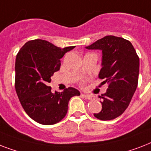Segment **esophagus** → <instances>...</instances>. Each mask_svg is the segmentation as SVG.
<instances>
[{
  "label": "esophagus",
  "instance_id": "esophagus-1",
  "mask_svg": "<svg viewBox=\"0 0 151 151\" xmlns=\"http://www.w3.org/2000/svg\"><path fill=\"white\" fill-rule=\"evenodd\" d=\"M85 99H92V96L91 95H85V94H82L81 95Z\"/></svg>",
  "mask_w": 151,
  "mask_h": 151
}]
</instances>
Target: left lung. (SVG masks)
Wrapping results in <instances>:
<instances>
[{
    "mask_svg": "<svg viewBox=\"0 0 151 151\" xmlns=\"http://www.w3.org/2000/svg\"><path fill=\"white\" fill-rule=\"evenodd\" d=\"M86 48L102 50L99 78L103 84H108L106 93L99 96L102 110L94 116L102 121L114 119L124 112L136 92L139 71L138 55L130 41L112 35L99 39Z\"/></svg>",
    "mask_w": 151,
    "mask_h": 151,
    "instance_id": "left-lung-1",
    "label": "left lung"
}]
</instances>
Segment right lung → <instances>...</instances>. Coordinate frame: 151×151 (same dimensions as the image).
<instances>
[{"instance_id": "obj_1", "label": "right lung", "mask_w": 151, "mask_h": 151, "mask_svg": "<svg viewBox=\"0 0 151 151\" xmlns=\"http://www.w3.org/2000/svg\"><path fill=\"white\" fill-rule=\"evenodd\" d=\"M75 46L58 48L45 40L25 44L15 59V87L25 112L39 124H56L66 116L71 97L80 92L69 87L63 92H52L51 77L59 70L60 59Z\"/></svg>"}]
</instances>
